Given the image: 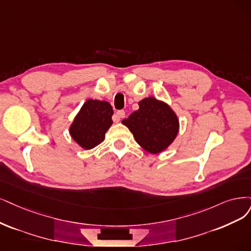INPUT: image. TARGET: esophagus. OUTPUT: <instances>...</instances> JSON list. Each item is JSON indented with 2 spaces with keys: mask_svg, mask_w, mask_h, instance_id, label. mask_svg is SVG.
I'll return each mask as SVG.
<instances>
[{
  "mask_svg": "<svg viewBox=\"0 0 251 251\" xmlns=\"http://www.w3.org/2000/svg\"><path fill=\"white\" fill-rule=\"evenodd\" d=\"M124 117H125V111L124 110H118L116 115H115L116 122H120L121 119H123Z\"/></svg>",
  "mask_w": 251,
  "mask_h": 251,
  "instance_id": "1",
  "label": "esophagus"
}]
</instances>
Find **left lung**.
I'll list each match as a JSON object with an SVG mask.
<instances>
[{"label":"left lung","mask_w":251,"mask_h":251,"mask_svg":"<svg viewBox=\"0 0 251 251\" xmlns=\"http://www.w3.org/2000/svg\"><path fill=\"white\" fill-rule=\"evenodd\" d=\"M140 108L122 121L136 143L151 154H159L173 144L180 123L174 109L164 101L150 96L138 102Z\"/></svg>","instance_id":"1"}]
</instances>
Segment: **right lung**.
I'll list each match as a JSON object with an SVG mask.
<instances>
[{
	"label": "right lung",
	"mask_w": 251,
	"mask_h": 251,
	"mask_svg": "<svg viewBox=\"0 0 251 251\" xmlns=\"http://www.w3.org/2000/svg\"><path fill=\"white\" fill-rule=\"evenodd\" d=\"M114 110L107 101L88 99L69 127L72 140L83 150H91L103 142L113 125Z\"/></svg>",
	"instance_id": "obj_1"
}]
</instances>
